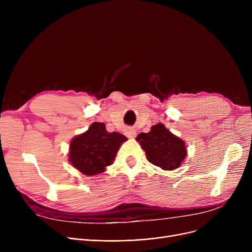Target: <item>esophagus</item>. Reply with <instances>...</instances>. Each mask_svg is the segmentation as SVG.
I'll list each match as a JSON object with an SVG mask.
<instances>
[{"label":"esophagus","instance_id":"obj_1","mask_svg":"<svg viewBox=\"0 0 252 252\" xmlns=\"http://www.w3.org/2000/svg\"><path fill=\"white\" fill-rule=\"evenodd\" d=\"M126 135L128 138H134L136 136V130L134 128H127L126 129Z\"/></svg>","mask_w":252,"mask_h":252}]
</instances>
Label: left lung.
<instances>
[{"label": "left lung", "mask_w": 252, "mask_h": 252, "mask_svg": "<svg viewBox=\"0 0 252 252\" xmlns=\"http://www.w3.org/2000/svg\"><path fill=\"white\" fill-rule=\"evenodd\" d=\"M147 159L162 169L170 170L179 167L187 155L184 141L173 135L162 125L157 124L149 133H141L137 137Z\"/></svg>", "instance_id": "1"}]
</instances>
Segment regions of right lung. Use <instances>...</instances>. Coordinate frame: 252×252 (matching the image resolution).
Instances as JSON below:
<instances>
[{
	"label": "right lung",
	"instance_id": "1",
	"mask_svg": "<svg viewBox=\"0 0 252 252\" xmlns=\"http://www.w3.org/2000/svg\"><path fill=\"white\" fill-rule=\"evenodd\" d=\"M126 137L106 130L102 123H94L86 133L70 142L69 161L81 173L95 176L113 163L116 152Z\"/></svg>",
	"mask_w": 252,
	"mask_h": 252
}]
</instances>
